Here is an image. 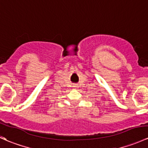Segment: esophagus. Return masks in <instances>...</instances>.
<instances>
[{"label": "esophagus", "mask_w": 148, "mask_h": 148, "mask_svg": "<svg viewBox=\"0 0 148 148\" xmlns=\"http://www.w3.org/2000/svg\"><path fill=\"white\" fill-rule=\"evenodd\" d=\"M73 87H74V88H78V85H77V84H74V85H73Z\"/></svg>", "instance_id": "esophagus-1"}]
</instances>
